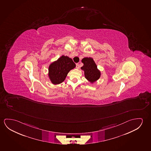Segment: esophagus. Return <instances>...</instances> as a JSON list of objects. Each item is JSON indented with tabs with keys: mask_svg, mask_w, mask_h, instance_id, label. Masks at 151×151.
Returning a JSON list of instances; mask_svg holds the SVG:
<instances>
[{
	"mask_svg": "<svg viewBox=\"0 0 151 151\" xmlns=\"http://www.w3.org/2000/svg\"><path fill=\"white\" fill-rule=\"evenodd\" d=\"M76 68H79V67H80V66H79V64L78 63H77L76 64Z\"/></svg>",
	"mask_w": 151,
	"mask_h": 151,
	"instance_id": "esophagus-1",
	"label": "esophagus"
}]
</instances>
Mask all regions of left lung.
<instances>
[{"label":"left lung","instance_id":"obj_1","mask_svg":"<svg viewBox=\"0 0 151 151\" xmlns=\"http://www.w3.org/2000/svg\"><path fill=\"white\" fill-rule=\"evenodd\" d=\"M84 65L81 68L84 72L85 77L91 84H93L100 78L101 72L98 70L97 66L93 58H84L81 60Z\"/></svg>","mask_w":151,"mask_h":151}]
</instances>
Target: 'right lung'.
I'll return each mask as SVG.
<instances>
[{
    "mask_svg": "<svg viewBox=\"0 0 151 151\" xmlns=\"http://www.w3.org/2000/svg\"><path fill=\"white\" fill-rule=\"evenodd\" d=\"M76 65L71 58L62 55L49 65L48 76L52 84L58 85L65 81L68 73L74 69Z\"/></svg>",
    "mask_w": 151,
    "mask_h": 151,
    "instance_id": "add662e5",
    "label": "right lung"
}]
</instances>
